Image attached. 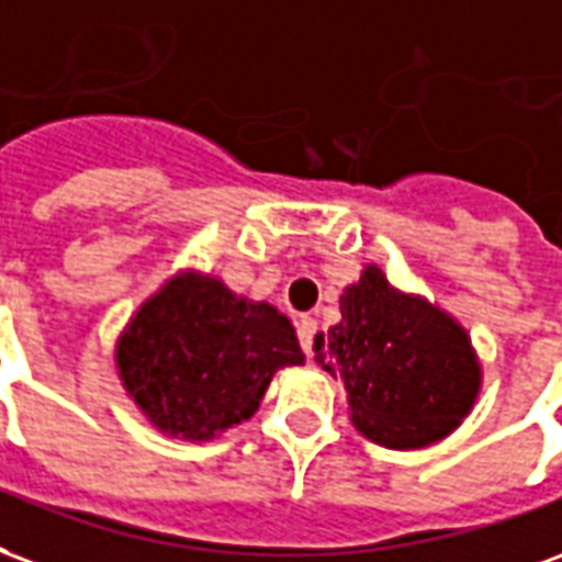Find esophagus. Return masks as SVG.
<instances>
[{
    "mask_svg": "<svg viewBox=\"0 0 562 562\" xmlns=\"http://www.w3.org/2000/svg\"><path fill=\"white\" fill-rule=\"evenodd\" d=\"M314 331H317V321H311V317H302V321H299V344H302V350H305V353H311Z\"/></svg>",
    "mask_w": 562,
    "mask_h": 562,
    "instance_id": "34e87169",
    "label": "esophagus"
}]
</instances>
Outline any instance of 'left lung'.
<instances>
[{
	"instance_id": "obj_1",
	"label": "left lung",
	"mask_w": 562,
	"mask_h": 562,
	"mask_svg": "<svg viewBox=\"0 0 562 562\" xmlns=\"http://www.w3.org/2000/svg\"><path fill=\"white\" fill-rule=\"evenodd\" d=\"M314 362L341 376L356 431L386 449H425L470 416L482 362L470 331L376 263L341 293V321L314 338Z\"/></svg>"
}]
</instances>
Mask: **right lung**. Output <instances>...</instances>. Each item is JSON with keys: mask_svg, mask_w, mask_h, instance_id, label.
Wrapping results in <instances>:
<instances>
[{"mask_svg": "<svg viewBox=\"0 0 562 562\" xmlns=\"http://www.w3.org/2000/svg\"><path fill=\"white\" fill-rule=\"evenodd\" d=\"M116 374L151 428L209 443L251 419L272 376L302 366L284 314L212 272L179 269L143 299L116 338Z\"/></svg>", "mask_w": 562, "mask_h": 562, "instance_id": "1", "label": "right lung"}]
</instances>
